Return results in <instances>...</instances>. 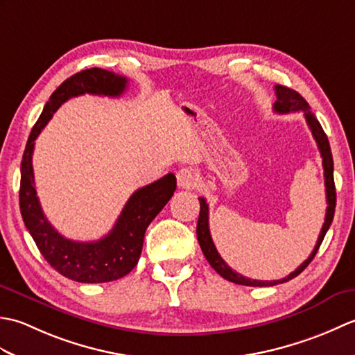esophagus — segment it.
I'll return each instance as SVG.
<instances>
[{"mask_svg":"<svg viewBox=\"0 0 355 355\" xmlns=\"http://www.w3.org/2000/svg\"><path fill=\"white\" fill-rule=\"evenodd\" d=\"M177 183L180 187H183V189H191V187H195L198 183L197 172L191 168L180 169L177 172Z\"/></svg>","mask_w":355,"mask_h":355,"instance_id":"obj_1","label":"esophagus"}]
</instances>
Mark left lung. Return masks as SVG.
Instances as JSON below:
<instances>
[{
	"label": "left lung",
	"mask_w": 355,
	"mask_h": 355,
	"mask_svg": "<svg viewBox=\"0 0 355 355\" xmlns=\"http://www.w3.org/2000/svg\"><path fill=\"white\" fill-rule=\"evenodd\" d=\"M275 93H276V102L273 105V110L279 114H286V112H296V111H302L308 126H310L313 137L318 143V148L320 150L322 155V164H323V172H325V187H327V215H325V223L322 225L320 235L318 238V243L314 245V250L311 254L308 256V259H305L300 266L290 273L284 279H279V281H256V279H248L243 275L233 271L225 261L221 258L220 253H218L216 247L212 241V236H210V230H209V206L205 198H198L200 200V216H198V224H197V238L202 253H205L207 262L212 266V268L216 271L218 275L223 276L224 279H227L230 282H235L239 285H247V286H273L277 284H284L288 282L290 279L296 277L297 275L302 273V271L308 267L315 253H318L319 247L322 244L323 238H325L327 232L329 229L331 223H333L334 218V210H336V186H334V163H333V154H331V148H329V141L325 131L322 130V126L319 123V120L315 119V116L310 111V105L300 96L297 92L294 89L284 87V85H276L275 87Z\"/></svg>",
	"instance_id": "obj_1"
}]
</instances>
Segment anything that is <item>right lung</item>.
Returning a JSON list of instances; mask_svg holds the SVG:
<instances>
[{"label":"right lung","instance_id":"right-lung-1","mask_svg":"<svg viewBox=\"0 0 355 355\" xmlns=\"http://www.w3.org/2000/svg\"><path fill=\"white\" fill-rule=\"evenodd\" d=\"M128 87V79L119 74L88 69L64 80L45 103L40 119L28 135L21 162L19 209L22 220L44 259L62 276L82 284H102L117 281L137 266L145 232L150 221L160 214L177 187L173 173L135 191L117 218L114 227L99 241L79 243L67 239L45 218L36 197L32 155L35 140L55 111L70 97L97 94L119 97Z\"/></svg>","mask_w":355,"mask_h":355}]
</instances>
